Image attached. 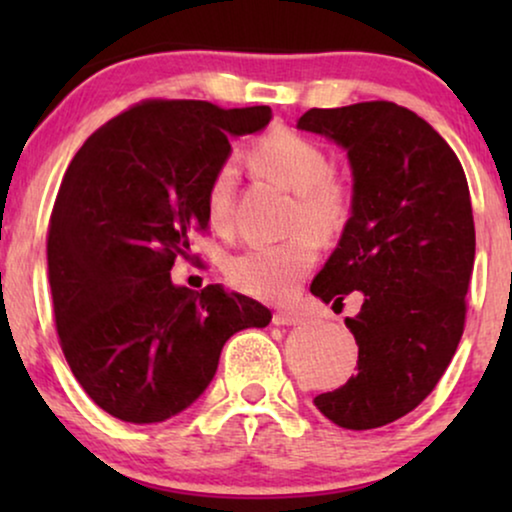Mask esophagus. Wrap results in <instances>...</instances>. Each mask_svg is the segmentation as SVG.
<instances>
[{
	"label": "esophagus",
	"mask_w": 512,
	"mask_h": 512,
	"mask_svg": "<svg viewBox=\"0 0 512 512\" xmlns=\"http://www.w3.org/2000/svg\"><path fill=\"white\" fill-rule=\"evenodd\" d=\"M272 324L275 326H298V324H303V317L296 312L279 310V312H275V317H272Z\"/></svg>",
	"instance_id": "34e87169"
}]
</instances>
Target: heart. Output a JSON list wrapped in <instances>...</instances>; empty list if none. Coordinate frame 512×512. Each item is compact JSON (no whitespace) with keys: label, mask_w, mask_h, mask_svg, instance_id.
I'll return each mask as SVG.
<instances>
[{"label":"heart","mask_w":512,"mask_h":512,"mask_svg":"<svg viewBox=\"0 0 512 512\" xmlns=\"http://www.w3.org/2000/svg\"><path fill=\"white\" fill-rule=\"evenodd\" d=\"M251 163L265 177L296 193L291 212V228L310 229L282 242L251 244L235 254L226 265L228 279L235 289L263 300H286L317 263L319 240H331L345 228L349 219V193L331 177V160L326 151L300 132L277 128L258 139L251 149ZM237 167L219 165L207 188V216L214 228L228 226L233 212Z\"/></svg>","instance_id":"obj_1"}]
</instances>
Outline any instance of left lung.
<instances>
[{
  "label": "left lung",
  "instance_id": "obj_1",
  "mask_svg": "<svg viewBox=\"0 0 512 512\" xmlns=\"http://www.w3.org/2000/svg\"><path fill=\"white\" fill-rule=\"evenodd\" d=\"M296 128L345 149L352 170V214L310 291L324 303L363 293L345 319L359 373L314 405L342 429H377L431 394L464 333L475 258L466 174L450 144L394 102L310 109Z\"/></svg>",
  "mask_w": 512,
  "mask_h": 512
}]
</instances>
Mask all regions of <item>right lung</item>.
<instances>
[{"label":"right lung","instance_id":"obj_1","mask_svg":"<svg viewBox=\"0 0 512 512\" xmlns=\"http://www.w3.org/2000/svg\"><path fill=\"white\" fill-rule=\"evenodd\" d=\"M270 107L151 100L86 139L48 226V277L62 352L86 394L130 424L165 422L198 401L221 349L272 314L242 293L172 282L230 142L263 130Z\"/></svg>","mask_w":512,"mask_h":512}]
</instances>
